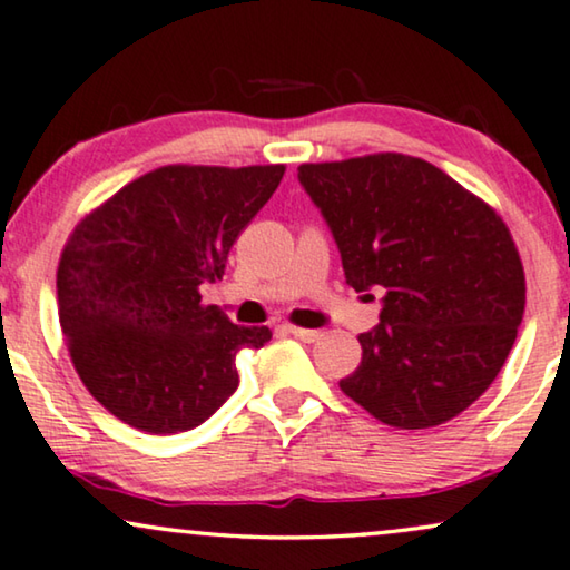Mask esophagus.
Segmentation results:
<instances>
[{
	"mask_svg": "<svg viewBox=\"0 0 570 570\" xmlns=\"http://www.w3.org/2000/svg\"><path fill=\"white\" fill-rule=\"evenodd\" d=\"M286 333H292L294 338L305 341V344H313V341L321 338V331H309V328H297V325H284Z\"/></svg>",
	"mask_w": 570,
	"mask_h": 570,
	"instance_id": "esophagus-1",
	"label": "esophagus"
}]
</instances>
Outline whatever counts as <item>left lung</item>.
Here are the masks:
<instances>
[{"label":"left lung","instance_id":"obj_1","mask_svg":"<svg viewBox=\"0 0 570 570\" xmlns=\"http://www.w3.org/2000/svg\"><path fill=\"white\" fill-rule=\"evenodd\" d=\"M297 177L336 239L346 284L385 292L341 391L391 428L453 420L498 377L527 305L503 218L414 156L302 164Z\"/></svg>","mask_w":570,"mask_h":570}]
</instances>
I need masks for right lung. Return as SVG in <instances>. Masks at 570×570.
Here are the masks:
<instances>
[{
	"mask_svg": "<svg viewBox=\"0 0 570 570\" xmlns=\"http://www.w3.org/2000/svg\"><path fill=\"white\" fill-rule=\"evenodd\" d=\"M284 166H161L75 226L57 271L59 325L98 404L150 435L187 432L237 391L234 356L271 331L206 307L239 232Z\"/></svg>",
	"mask_w": 570,
	"mask_h": 570,
	"instance_id": "add662e5",
	"label": "right lung"
}]
</instances>
